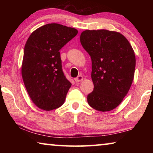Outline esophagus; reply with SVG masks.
I'll return each instance as SVG.
<instances>
[{
	"label": "esophagus",
	"instance_id": "obj_1",
	"mask_svg": "<svg viewBox=\"0 0 153 153\" xmlns=\"http://www.w3.org/2000/svg\"><path fill=\"white\" fill-rule=\"evenodd\" d=\"M75 81H76V82H82L83 80V76H77V77H76V78L74 79Z\"/></svg>",
	"mask_w": 153,
	"mask_h": 153
}]
</instances>
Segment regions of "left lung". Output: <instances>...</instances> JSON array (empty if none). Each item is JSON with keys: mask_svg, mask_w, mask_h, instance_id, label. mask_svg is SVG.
Wrapping results in <instances>:
<instances>
[{"mask_svg": "<svg viewBox=\"0 0 153 153\" xmlns=\"http://www.w3.org/2000/svg\"><path fill=\"white\" fill-rule=\"evenodd\" d=\"M80 42L92 60L94 90L88 95V102L102 112L113 110L132 84L136 67L133 48L123 35L107 30H85Z\"/></svg>", "mask_w": 153, "mask_h": 153, "instance_id": "8db88e82", "label": "left lung"}]
</instances>
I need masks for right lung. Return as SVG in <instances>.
I'll use <instances>...</instances> for the list:
<instances>
[{
    "mask_svg": "<svg viewBox=\"0 0 153 153\" xmlns=\"http://www.w3.org/2000/svg\"><path fill=\"white\" fill-rule=\"evenodd\" d=\"M77 33L75 28L48 24L33 32L25 43L23 80L32 102L41 109H55L65 100L71 84L64 75L59 51Z\"/></svg>",
    "mask_w": 153,
    "mask_h": 153,
    "instance_id": "1",
    "label": "right lung"
}]
</instances>
